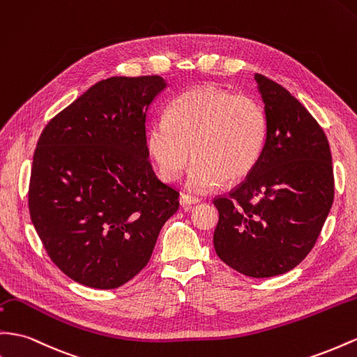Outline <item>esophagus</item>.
<instances>
[{"label": "esophagus", "mask_w": 357, "mask_h": 357, "mask_svg": "<svg viewBox=\"0 0 357 357\" xmlns=\"http://www.w3.org/2000/svg\"><path fill=\"white\" fill-rule=\"evenodd\" d=\"M178 202H180V206H181L183 208L189 210L192 206H195V204H197L198 199H197V198H194V197H189V195H180Z\"/></svg>", "instance_id": "34e87169"}]
</instances>
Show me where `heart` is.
Instances as JSON below:
<instances>
[{
    "mask_svg": "<svg viewBox=\"0 0 357 357\" xmlns=\"http://www.w3.org/2000/svg\"><path fill=\"white\" fill-rule=\"evenodd\" d=\"M267 132L266 109L252 96L198 85L171 102L168 119L150 124L146 146L167 183L176 181L194 156L185 186L202 195L225 180H245L263 156Z\"/></svg>",
    "mask_w": 357,
    "mask_h": 357,
    "instance_id": "heart-1",
    "label": "heart"
}]
</instances>
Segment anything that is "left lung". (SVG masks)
<instances>
[{
    "label": "left lung",
    "instance_id": "obj_1",
    "mask_svg": "<svg viewBox=\"0 0 357 357\" xmlns=\"http://www.w3.org/2000/svg\"><path fill=\"white\" fill-rule=\"evenodd\" d=\"M268 132L261 159L213 202L218 257L250 278L291 271L311 252L333 195L332 155L320 124L282 85L255 75Z\"/></svg>",
    "mask_w": 357,
    "mask_h": 357
}]
</instances>
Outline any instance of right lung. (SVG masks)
Here are the masks:
<instances>
[{"mask_svg":"<svg viewBox=\"0 0 357 357\" xmlns=\"http://www.w3.org/2000/svg\"><path fill=\"white\" fill-rule=\"evenodd\" d=\"M160 76L94 84L47 123L33 158L28 206L47 255L78 284L111 290L147 266L178 192L149 162L147 112Z\"/></svg>","mask_w":357,"mask_h":357,"instance_id":"obj_1","label":"right lung"}]
</instances>
